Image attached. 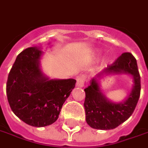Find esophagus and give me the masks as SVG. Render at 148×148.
Masks as SVG:
<instances>
[{"instance_id": "1", "label": "esophagus", "mask_w": 148, "mask_h": 148, "mask_svg": "<svg viewBox=\"0 0 148 148\" xmlns=\"http://www.w3.org/2000/svg\"><path fill=\"white\" fill-rule=\"evenodd\" d=\"M76 86L84 87V76H80L76 80Z\"/></svg>"}]
</instances>
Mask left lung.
<instances>
[{
    "label": "left lung",
    "mask_w": 148,
    "mask_h": 148,
    "mask_svg": "<svg viewBox=\"0 0 148 148\" xmlns=\"http://www.w3.org/2000/svg\"><path fill=\"white\" fill-rule=\"evenodd\" d=\"M128 74L133 76L134 84L125 101L119 103L110 102L99 88L98 80L104 75ZM141 84L137 61L131 53L122 54L90 81L85 89L84 110L87 123L94 129L111 130L127 121L133 114L140 96Z\"/></svg>",
    "instance_id": "left-lung-1"
}]
</instances>
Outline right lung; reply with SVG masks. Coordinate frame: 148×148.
<instances>
[{"label": "right lung", "mask_w": 148, "mask_h": 148, "mask_svg": "<svg viewBox=\"0 0 148 148\" xmlns=\"http://www.w3.org/2000/svg\"><path fill=\"white\" fill-rule=\"evenodd\" d=\"M42 51L28 47L18 55L10 70L6 93L16 116L29 126L47 127L59 118L64 101L75 88L74 79L51 80L42 73Z\"/></svg>", "instance_id": "right-lung-1"}]
</instances>
